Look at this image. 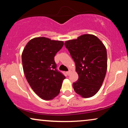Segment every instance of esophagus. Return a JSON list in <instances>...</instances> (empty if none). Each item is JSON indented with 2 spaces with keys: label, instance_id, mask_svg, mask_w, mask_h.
Returning <instances> with one entry per match:
<instances>
[{
  "label": "esophagus",
  "instance_id": "34e87169",
  "mask_svg": "<svg viewBox=\"0 0 128 128\" xmlns=\"http://www.w3.org/2000/svg\"><path fill=\"white\" fill-rule=\"evenodd\" d=\"M66 73H67V74L68 75V76H69V75L70 74L71 72H70V71H67V72H66Z\"/></svg>",
  "mask_w": 128,
  "mask_h": 128
}]
</instances>
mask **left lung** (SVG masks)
Instances as JSON below:
<instances>
[{"instance_id": "left-lung-1", "label": "left lung", "mask_w": 128, "mask_h": 128, "mask_svg": "<svg viewBox=\"0 0 128 128\" xmlns=\"http://www.w3.org/2000/svg\"><path fill=\"white\" fill-rule=\"evenodd\" d=\"M76 63L78 74L73 83L74 91L83 98L96 94L104 80L107 70V52L105 46L92 34H84L65 42Z\"/></svg>"}]
</instances>
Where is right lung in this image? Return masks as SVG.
<instances>
[{"instance_id": "add662e5", "label": "right lung", "mask_w": 128, "mask_h": 128, "mask_svg": "<svg viewBox=\"0 0 128 128\" xmlns=\"http://www.w3.org/2000/svg\"><path fill=\"white\" fill-rule=\"evenodd\" d=\"M62 41L36 37L26 44L22 52L23 71L27 81L41 98L50 100L60 93L66 76L57 70L54 56L62 48Z\"/></svg>"}]
</instances>
